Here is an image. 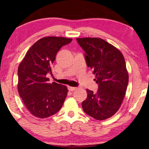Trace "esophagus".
<instances>
[{"mask_svg": "<svg viewBox=\"0 0 149 149\" xmlns=\"http://www.w3.org/2000/svg\"><path fill=\"white\" fill-rule=\"evenodd\" d=\"M68 89L69 91H74L76 90L77 89V87H71V86H68Z\"/></svg>", "mask_w": 149, "mask_h": 149, "instance_id": "esophagus-1", "label": "esophagus"}]
</instances>
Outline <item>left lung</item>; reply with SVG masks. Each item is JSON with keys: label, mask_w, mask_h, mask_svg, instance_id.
<instances>
[{"label": "left lung", "mask_w": 149, "mask_h": 149, "mask_svg": "<svg viewBox=\"0 0 149 149\" xmlns=\"http://www.w3.org/2000/svg\"><path fill=\"white\" fill-rule=\"evenodd\" d=\"M85 52L88 67L93 70L99 89L96 93L87 89L82 102L84 112L98 120L112 116L121 107L129 81L125 58L112 45L98 37L77 38Z\"/></svg>", "instance_id": "8db88e82"}]
</instances>
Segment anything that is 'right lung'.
Returning a JSON list of instances; mask_svg holds the SVG:
<instances>
[{"instance_id":"obj_1","label":"right lung","mask_w":149,"mask_h":149,"mask_svg":"<svg viewBox=\"0 0 149 149\" xmlns=\"http://www.w3.org/2000/svg\"><path fill=\"white\" fill-rule=\"evenodd\" d=\"M72 39L42 37L30 47L17 70V90L27 109L34 116L49 117L62 108L68 94L67 87L49 83L48 73L58 50Z\"/></svg>"}]
</instances>
